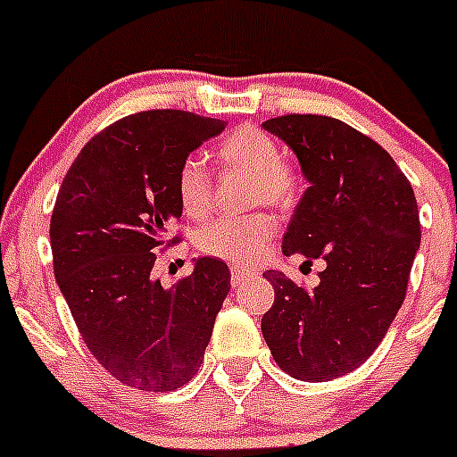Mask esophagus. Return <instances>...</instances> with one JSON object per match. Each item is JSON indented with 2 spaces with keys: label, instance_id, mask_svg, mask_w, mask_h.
Wrapping results in <instances>:
<instances>
[{
  "label": "esophagus",
  "instance_id": "1",
  "mask_svg": "<svg viewBox=\"0 0 457 457\" xmlns=\"http://www.w3.org/2000/svg\"><path fill=\"white\" fill-rule=\"evenodd\" d=\"M249 277H254V272L247 270V268H243V266H233L231 268V287L237 288L240 284L245 282V279H249Z\"/></svg>",
  "mask_w": 457,
  "mask_h": 457
}]
</instances>
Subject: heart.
I'll return each mask as SVG.
<instances>
[{
    "label": "heart",
    "mask_w": 457,
    "mask_h": 457,
    "mask_svg": "<svg viewBox=\"0 0 457 457\" xmlns=\"http://www.w3.org/2000/svg\"><path fill=\"white\" fill-rule=\"evenodd\" d=\"M217 166L252 178V201L287 208L295 201L298 178L282 159L277 140L259 127H240L226 136L212 152ZM178 198L187 217L201 220L212 208V180L198 159H187L178 170ZM277 231V221L268 212L220 217L203 226L196 245L203 254L233 263H254L266 254Z\"/></svg>",
    "instance_id": "obj_1"
}]
</instances>
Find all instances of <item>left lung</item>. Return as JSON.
<instances>
[{
    "mask_svg": "<svg viewBox=\"0 0 457 457\" xmlns=\"http://www.w3.org/2000/svg\"><path fill=\"white\" fill-rule=\"evenodd\" d=\"M261 127L294 150L310 185L284 233V256L326 263L312 291L263 272L275 303L261 330L294 379H337L372 356L403 307L420 247L414 189L384 147L335 117L284 115Z\"/></svg>",
    "mask_w": 457,
    "mask_h": 457,
    "instance_id": "8db88e82",
    "label": "left lung"
}]
</instances>
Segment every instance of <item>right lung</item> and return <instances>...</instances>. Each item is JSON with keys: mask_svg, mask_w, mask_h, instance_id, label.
I'll return each mask as SVG.
<instances>
[{"mask_svg": "<svg viewBox=\"0 0 457 457\" xmlns=\"http://www.w3.org/2000/svg\"><path fill=\"white\" fill-rule=\"evenodd\" d=\"M224 124L185 111L122 117L80 150L54 201L57 287L92 356L138 391L194 379L231 291V270L212 256L170 288L152 275V249L182 217L178 170Z\"/></svg>", "mask_w": 457, "mask_h": 457, "instance_id": "right-lung-1", "label": "right lung"}]
</instances>
